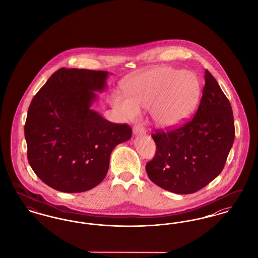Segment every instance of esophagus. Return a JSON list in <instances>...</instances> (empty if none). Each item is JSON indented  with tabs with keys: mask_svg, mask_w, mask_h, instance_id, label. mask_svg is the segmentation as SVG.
Instances as JSON below:
<instances>
[{
	"mask_svg": "<svg viewBox=\"0 0 258 258\" xmlns=\"http://www.w3.org/2000/svg\"><path fill=\"white\" fill-rule=\"evenodd\" d=\"M134 135H142L146 134V131L144 127H142L141 125H135L133 128Z\"/></svg>",
	"mask_w": 258,
	"mask_h": 258,
	"instance_id": "esophagus-1",
	"label": "esophagus"
}]
</instances>
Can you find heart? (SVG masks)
Returning a JSON list of instances; mask_svg holds the SVG:
<instances>
[{"label":"heart","mask_w":258,"mask_h":258,"mask_svg":"<svg viewBox=\"0 0 258 258\" xmlns=\"http://www.w3.org/2000/svg\"><path fill=\"white\" fill-rule=\"evenodd\" d=\"M124 98L115 94L111 105L123 120L135 121L140 109H149L160 127L172 128L187 121L197 110L201 98L197 75L168 66L150 69L127 80Z\"/></svg>","instance_id":"obj_1"}]
</instances>
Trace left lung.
Listing matches in <instances>:
<instances>
[{
	"mask_svg": "<svg viewBox=\"0 0 258 258\" xmlns=\"http://www.w3.org/2000/svg\"><path fill=\"white\" fill-rule=\"evenodd\" d=\"M152 137L157 152L146 164V171L161 188L189 195L220 175L233 145V112L209 71H205V85L195 117L180 127L158 131Z\"/></svg>",
	"mask_w": 258,
	"mask_h": 258,
	"instance_id": "8db88e82",
	"label": "left lung"
}]
</instances>
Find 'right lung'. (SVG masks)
<instances>
[{
	"instance_id": "obj_1",
	"label": "right lung",
	"mask_w": 258,
	"mask_h": 258,
	"mask_svg": "<svg viewBox=\"0 0 258 258\" xmlns=\"http://www.w3.org/2000/svg\"><path fill=\"white\" fill-rule=\"evenodd\" d=\"M108 72L61 68L34 97L24 133L37 177L61 192H83L105 178L113 149L132 137L126 123L105 120L91 107Z\"/></svg>"
}]
</instances>
